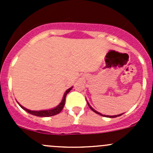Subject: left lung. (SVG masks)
Here are the masks:
<instances>
[{
  "label": "left lung",
  "instance_id": "8db88e82",
  "mask_svg": "<svg viewBox=\"0 0 153 153\" xmlns=\"http://www.w3.org/2000/svg\"><path fill=\"white\" fill-rule=\"evenodd\" d=\"M87 104H88V106H89V107L91 109H92V111H93V112H95V113H97V114H98V115H101V116H104V117H108V118H116V117H118V116H121V115H122V114H119V115H103V114H101V113H100V112H97V111H95V109H93V108L92 107V106H91L90 105H89V103L87 102Z\"/></svg>",
  "mask_w": 153,
  "mask_h": 153
}]
</instances>
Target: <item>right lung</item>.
Segmentation results:
<instances>
[{"label":"right lung","mask_w":153,"mask_h":153,"mask_svg":"<svg viewBox=\"0 0 153 153\" xmlns=\"http://www.w3.org/2000/svg\"><path fill=\"white\" fill-rule=\"evenodd\" d=\"M72 87H73V86H72V87L69 88V89H68L66 91L65 93H64V97H63V99H62V101H61V102L60 103V104H58V106H55V108H52V109H46V110L34 111V110H30V109H27V108L24 107V106H21V104H20L18 102V104H19V106H21V107L23 109H24V110L27 111V112H28V113L32 114V115H35V116H38V117H49V116H53V115H57V114L60 113V112H61V110H62L63 108H64V104H65L66 96H67V94L69 93V92H70V90L72 89Z\"/></svg>","instance_id":"right-lung-1"}]
</instances>
